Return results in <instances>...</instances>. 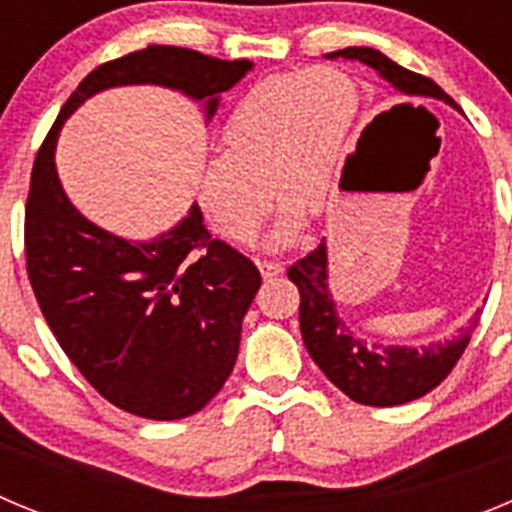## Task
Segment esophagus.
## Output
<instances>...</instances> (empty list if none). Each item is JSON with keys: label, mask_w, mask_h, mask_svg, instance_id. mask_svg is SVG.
<instances>
[{"label": "esophagus", "mask_w": 512, "mask_h": 512, "mask_svg": "<svg viewBox=\"0 0 512 512\" xmlns=\"http://www.w3.org/2000/svg\"><path fill=\"white\" fill-rule=\"evenodd\" d=\"M257 265H260V273H262V278H278L280 273H283L285 267H283V262H275V260H260L257 262Z\"/></svg>", "instance_id": "34e87169"}]
</instances>
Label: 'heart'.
<instances>
[{
	"label": "heart",
	"instance_id": "1",
	"mask_svg": "<svg viewBox=\"0 0 512 512\" xmlns=\"http://www.w3.org/2000/svg\"><path fill=\"white\" fill-rule=\"evenodd\" d=\"M357 89L336 68L280 73L252 86L222 127L224 158L201 173L199 201L219 232L245 245L265 224L270 191L283 199L275 242L319 214L357 119Z\"/></svg>",
	"mask_w": 512,
	"mask_h": 512
}]
</instances>
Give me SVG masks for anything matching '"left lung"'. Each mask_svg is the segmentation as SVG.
I'll return each mask as SVG.
<instances>
[{
  "label": "left lung",
  "mask_w": 512,
  "mask_h": 512,
  "mask_svg": "<svg viewBox=\"0 0 512 512\" xmlns=\"http://www.w3.org/2000/svg\"><path fill=\"white\" fill-rule=\"evenodd\" d=\"M349 58L375 68L382 78L413 99H444L454 104L451 96L431 78L413 73L408 68L390 61L375 48H344L329 53V58ZM288 278L296 283L301 293L298 321L308 354L319 370L334 382L344 395L362 405H403L431 390L457 367L459 357L469 344V336L480 324V313H474L469 326L459 329L446 342L428 344V347H380L362 336L352 334L347 324L339 319L334 301H331L329 283H326V245L321 242L316 250L296 260L288 267Z\"/></svg>",
  "instance_id": "8db88e82"
}]
</instances>
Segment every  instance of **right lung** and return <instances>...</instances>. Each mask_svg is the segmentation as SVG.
Segmentation results:
<instances>
[{"label": "right lung", "mask_w": 512, "mask_h": 512, "mask_svg": "<svg viewBox=\"0 0 512 512\" xmlns=\"http://www.w3.org/2000/svg\"><path fill=\"white\" fill-rule=\"evenodd\" d=\"M252 68L176 45L101 63L68 96L32 165L25 206L27 278L63 352L91 388L140 418L199 413L237 362L242 319L260 288L255 262L204 227L199 206L153 242L104 232L63 193L53 150L63 122L112 86L158 84L206 101Z\"/></svg>", "instance_id": "add662e5"}]
</instances>
